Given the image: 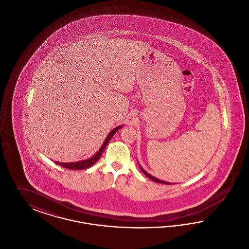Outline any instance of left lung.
Segmentation results:
<instances>
[{"label": "left lung", "instance_id": "8db88e82", "mask_svg": "<svg viewBox=\"0 0 249 249\" xmlns=\"http://www.w3.org/2000/svg\"><path fill=\"white\" fill-rule=\"evenodd\" d=\"M139 167H140V169H141V171L142 172V174L143 175H145V177H147V178H149V179H151L152 181H154V182H157V183H161V184H165V185H171V183H169V182H166V181H163V180H160V179H158V178H154V177H152L151 175H149L146 171H144L143 169H142V166L139 164ZM173 184V183H172Z\"/></svg>", "mask_w": 249, "mask_h": 249}]
</instances>
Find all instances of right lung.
Here are the masks:
<instances>
[{"mask_svg":"<svg viewBox=\"0 0 249 249\" xmlns=\"http://www.w3.org/2000/svg\"><path fill=\"white\" fill-rule=\"evenodd\" d=\"M123 126H118L116 127L115 129L111 130L108 135L106 138V140L103 142L101 148L95 153L91 158L88 159V160H79V161H74V162H59V161H55L56 164L61 166V167H64V168H67V169H71V170H83V169H87V168H89L90 166L93 165L95 162H97L99 160V159L101 158L102 154L104 153L106 147H107V144L109 141L111 140V138L114 136V134L119 130L121 129Z\"/></svg>","mask_w":249,"mask_h":249,"instance_id":"add662e5","label":"right lung"}]
</instances>
